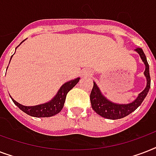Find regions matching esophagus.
Listing matches in <instances>:
<instances>
[{
  "label": "esophagus",
  "instance_id": "obj_1",
  "mask_svg": "<svg viewBox=\"0 0 156 156\" xmlns=\"http://www.w3.org/2000/svg\"><path fill=\"white\" fill-rule=\"evenodd\" d=\"M89 74H90V71L89 69H84V70L82 72V75L84 76V77H87Z\"/></svg>",
  "mask_w": 156,
  "mask_h": 156
}]
</instances>
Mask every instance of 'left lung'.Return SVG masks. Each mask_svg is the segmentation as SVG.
Listing matches in <instances>:
<instances>
[{
  "instance_id": "8db88e82",
  "label": "left lung",
  "mask_w": 156,
  "mask_h": 156,
  "mask_svg": "<svg viewBox=\"0 0 156 156\" xmlns=\"http://www.w3.org/2000/svg\"><path fill=\"white\" fill-rule=\"evenodd\" d=\"M135 52H138L140 56L142 61L145 65V71L144 75L147 79V86L145 89L138 95L135 100L128 104H116L108 99H107L102 94L101 90L97 86V84L94 83L92 90L90 92V100L91 103V107L93 110L99 114L102 117L110 120H116V119L123 118L125 116H128L129 114L135 111L138 107L140 106L144 99L147 95L148 91L151 87V78L150 72H149V65L147 61L145 54L143 49L140 48H137Z\"/></svg>"
}]
</instances>
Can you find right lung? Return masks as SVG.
I'll list each match as a JSON object with an SVG mask.
<instances>
[{
	"mask_svg": "<svg viewBox=\"0 0 156 156\" xmlns=\"http://www.w3.org/2000/svg\"><path fill=\"white\" fill-rule=\"evenodd\" d=\"M13 56H11L10 61ZM10 61H9V62H10ZM7 69H8V67H7ZM79 79H80V78H74V79H72V80L68 81V82L64 83L52 100H49L48 102L44 103V104H38V105H35V106H24L23 104L15 101L11 96L10 97L14 104L17 105L25 113L28 114L29 116H34V117H50V116H55L56 114H58L61 111V109L63 108L65 101H66L67 93L79 82Z\"/></svg>",
	"mask_w": 156,
	"mask_h": 156,
	"instance_id": "1",
	"label": "right lung"
}]
</instances>
